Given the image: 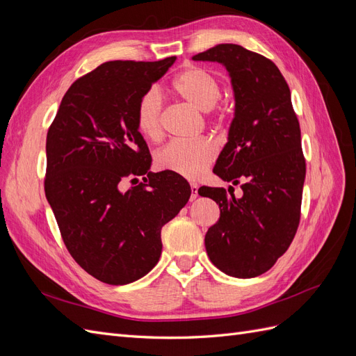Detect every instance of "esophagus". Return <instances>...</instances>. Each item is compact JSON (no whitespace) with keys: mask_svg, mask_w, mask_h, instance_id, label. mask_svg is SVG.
<instances>
[{"mask_svg":"<svg viewBox=\"0 0 356 356\" xmlns=\"http://www.w3.org/2000/svg\"><path fill=\"white\" fill-rule=\"evenodd\" d=\"M190 188H191V195H190V200L193 202V200H196V197L199 196V195H197V186H196V184H191V186H190Z\"/></svg>","mask_w":356,"mask_h":356,"instance_id":"obj_1","label":"esophagus"}]
</instances>
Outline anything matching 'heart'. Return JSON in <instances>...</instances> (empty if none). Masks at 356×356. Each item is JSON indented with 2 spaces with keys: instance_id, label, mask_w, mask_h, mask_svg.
I'll use <instances>...</instances> for the list:
<instances>
[{
  "instance_id": "1",
  "label": "heart",
  "mask_w": 356,
  "mask_h": 356,
  "mask_svg": "<svg viewBox=\"0 0 356 356\" xmlns=\"http://www.w3.org/2000/svg\"><path fill=\"white\" fill-rule=\"evenodd\" d=\"M174 90L182 101L200 113H209L217 105L221 88L220 81L204 68L188 67L174 80ZM163 99L159 89H148L138 102L136 124L139 132L148 139H157L161 132L160 115ZM217 148L208 138L191 143H170L156 156V165L161 170L174 172L187 179H197L215 160Z\"/></svg>"
}]
</instances>
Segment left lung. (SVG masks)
Instances as JSON below:
<instances>
[{
  "instance_id": "8db88e82",
  "label": "left lung",
  "mask_w": 356,
  "mask_h": 356,
  "mask_svg": "<svg viewBox=\"0 0 356 356\" xmlns=\"http://www.w3.org/2000/svg\"><path fill=\"white\" fill-rule=\"evenodd\" d=\"M227 70L234 114L213 174L241 184L202 187L218 203L220 220L208 229L204 246L212 264L233 277H255L272 268L293 242L306 177L301 132L291 92L272 60L238 44H218L193 56Z\"/></svg>"
}]
</instances>
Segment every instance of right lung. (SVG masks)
Instances as JSON below:
<instances>
[{"label":"right lung","instance_id":"1","mask_svg":"<svg viewBox=\"0 0 356 356\" xmlns=\"http://www.w3.org/2000/svg\"><path fill=\"white\" fill-rule=\"evenodd\" d=\"M111 60L72 83L46 141V197L81 268L108 285L145 276L161 254V227L190 199L188 182L154 174L136 124L141 96L174 65ZM143 182L122 191V182Z\"/></svg>","mask_w":356,"mask_h":356}]
</instances>
